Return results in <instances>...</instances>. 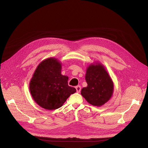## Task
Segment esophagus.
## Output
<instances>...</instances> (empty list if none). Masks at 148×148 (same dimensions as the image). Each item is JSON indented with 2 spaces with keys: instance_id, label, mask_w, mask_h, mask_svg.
I'll list each match as a JSON object with an SVG mask.
<instances>
[{
  "instance_id": "34e87169",
  "label": "esophagus",
  "mask_w": 148,
  "mask_h": 148,
  "mask_svg": "<svg viewBox=\"0 0 148 148\" xmlns=\"http://www.w3.org/2000/svg\"><path fill=\"white\" fill-rule=\"evenodd\" d=\"M75 88H76V90H77V92L79 93V92L81 91V86H77V87H75Z\"/></svg>"
}]
</instances>
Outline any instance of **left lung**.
Listing matches in <instances>:
<instances>
[{"label":"left lung","instance_id":"8db88e82","mask_svg":"<svg viewBox=\"0 0 148 148\" xmlns=\"http://www.w3.org/2000/svg\"><path fill=\"white\" fill-rule=\"evenodd\" d=\"M86 80L88 86L82 88L81 94L89 103L101 107L110 99L114 92V82L100 62H94L87 67Z\"/></svg>","mask_w":148,"mask_h":148}]
</instances>
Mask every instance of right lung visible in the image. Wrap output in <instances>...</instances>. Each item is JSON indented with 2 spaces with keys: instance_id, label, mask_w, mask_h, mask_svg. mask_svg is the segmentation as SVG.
<instances>
[{
  "instance_id": "1",
  "label": "right lung",
  "mask_w": 148,
  "mask_h": 148,
  "mask_svg": "<svg viewBox=\"0 0 148 148\" xmlns=\"http://www.w3.org/2000/svg\"><path fill=\"white\" fill-rule=\"evenodd\" d=\"M61 72V62L53 57L42 61L36 69L29 90L33 99L41 108L58 109L76 92L75 88L68 85L69 77Z\"/></svg>"
}]
</instances>
